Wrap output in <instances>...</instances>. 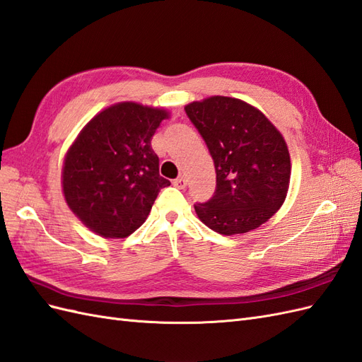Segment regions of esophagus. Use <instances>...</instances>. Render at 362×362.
<instances>
[{"instance_id":"obj_1","label":"esophagus","mask_w":362,"mask_h":362,"mask_svg":"<svg viewBox=\"0 0 362 362\" xmlns=\"http://www.w3.org/2000/svg\"><path fill=\"white\" fill-rule=\"evenodd\" d=\"M173 185H174L175 188L185 189V188H187V185H188V180L185 179V175H180V177H177V179H175V180L173 182Z\"/></svg>"}]
</instances>
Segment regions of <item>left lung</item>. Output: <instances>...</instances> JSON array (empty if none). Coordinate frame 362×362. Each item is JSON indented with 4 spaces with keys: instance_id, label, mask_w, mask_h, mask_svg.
Wrapping results in <instances>:
<instances>
[{
    "instance_id": "1",
    "label": "left lung",
    "mask_w": 362,
    "mask_h": 362,
    "mask_svg": "<svg viewBox=\"0 0 362 362\" xmlns=\"http://www.w3.org/2000/svg\"><path fill=\"white\" fill-rule=\"evenodd\" d=\"M185 111L216 166V191L196 203L199 218L223 235L245 234L280 209L291 180V157L281 133L246 102L212 96Z\"/></svg>"
}]
</instances>
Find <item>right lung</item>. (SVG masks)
<instances>
[{
  "label": "right lung",
  "mask_w": 362,
  "mask_h": 362,
  "mask_svg": "<svg viewBox=\"0 0 362 362\" xmlns=\"http://www.w3.org/2000/svg\"><path fill=\"white\" fill-rule=\"evenodd\" d=\"M168 111L119 102L100 111L67 151L62 191L93 233L125 238L142 226L170 180L159 174L151 139Z\"/></svg>",
  "instance_id": "obj_1"
}]
</instances>
